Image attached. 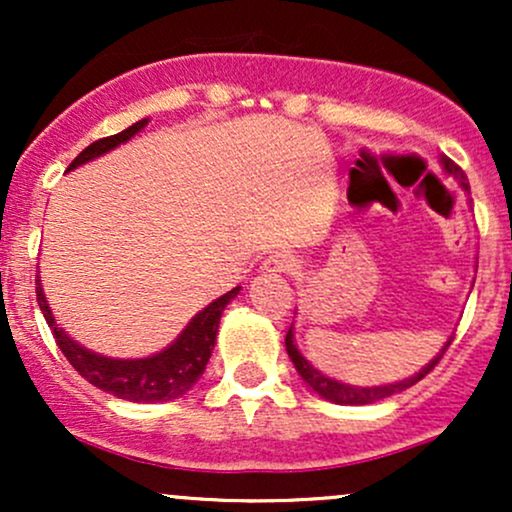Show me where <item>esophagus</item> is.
<instances>
[{"instance_id":"esophagus-1","label":"esophagus","mask_w":512,"mask_h":512,"mask_svg":"<svg viewBox=\"0 0 512 512\" xmlns=\"http://www.w3.org/2000/svg\"><path fill=\"white\" fill-rule=\"evenodd\" d=\"M262 269L264 274H291L296 269V260L291 255H286V252H276V255L267 257L262 262Z\"/></svg>"}]
</instances>
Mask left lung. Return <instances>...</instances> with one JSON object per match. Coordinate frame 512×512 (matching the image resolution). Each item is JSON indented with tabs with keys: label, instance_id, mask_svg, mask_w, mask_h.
Listing matches in <instances>:
<instances>
[{
	"label": "left lung",
	"instance_id": "left-lung-1",
	"mask_svg": "<svg viewBox=\"0 0 512 512\" xmlns=\"http://www.w3.org/2000/svg\"><path fill=\"white\" fill-rule=\"evenodd\" d=\"M440 166H443V173L450 175V178L460 180L462 190L467 192L469 185H467V175L462 173L460 166H455V163L450 161V158L440 156ZM452 342V337H448V342L443 344V349L438 351L436 356L431 358V361L426 363L424 368L419 370V373L409 375V378L404 380H395V383H387V385H373V387H361V385H349V383H342V380H334L330 375H325L322 370H317L313 363L305 358L301 351H298L296 346V334H293V325L289 327V332H286V351H289V358L291 363L296 366L298 375H301V380L305 385L310 387V390L315 392V395H320L322 399H327V402H334V404H349V407H363V404H375V402H383V399L397 395V392L407 390V387L416 385L421 378H426L428 373H431L433 368H436V363L443 358L445 349H448Z\"/></svg>",
	"mask_w": 512,
	"mask_h": 512
}]
</instances>
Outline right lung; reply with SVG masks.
Returning a JSON list of instances; mask_svg holds the SVG:
<instances>
[{
    "label": "right lung",
    "instance_id": "1",
    "mask_svg": "<svg viewBox=\"0 0 512 512\" xmlns=\"http://www.w3.org/2000/svg\"><path fill=\"white\" fill-rule=\"evenodd\" d=\"M146 125H149V117L134 122L132 127L122 129L120 134L98 139V142L86 146V149L69 163L67 170L84 166V163L93 161V158L117 149L120 144L129 142L134 134L142 132ZM35 293H38V305L40 310H43L45 322L50 325L52 334H55L57 346H60V351L67 356V361L72 363L81 378H86L88 383L96 385L98 390L110 392V395H115L117 399H127V402L139 404H154L182 397L185 392H190L192 387H195L199 378H202L204 368H207L211 358V351H214L221 313L226 310V305L238 296L240 286L223 293L221 298L211 301L207 308L199 310V313L187 322L185 330H182L166 349L144 358H113L86 349V346H81L76 339L69 337V334L55 322L48 298H45L43 284H40V276L35 279Z\"/></svg>",
    "mask_w": 512,
    "mask_h": 512
}]
</instances>
